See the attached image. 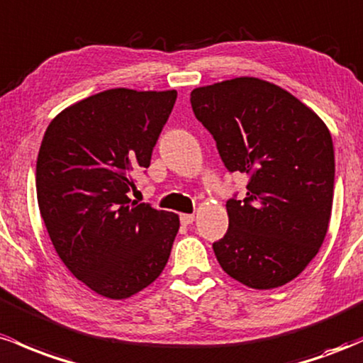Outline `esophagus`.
I'll return each instance as SVG.
<instances>
[{"label":"esophagus","mask_w":363,"mask_h":363,"mask_svg":"<svg viewBox=\"0 0 363 363\" xmlns=\"http://www.w3.org/2000/svg\"><path fill=\"white\" fill-rule=\"evenodd\" d=\"M194 219H195V216H194V214H182V216H180V223H182L183 226L192 225Z\"/></svg>","instance_id":"1"}]
</instances>
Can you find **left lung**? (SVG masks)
Masks as SVG:
<instances>
[{"label":"left lung","instance_id":"1","mask_svg":"<svg viewBox=\"0 0 363 363\" xmlns=\"http://www.w3.org/2000/svg\"><path fill=\"white\" fill-rule=\"evenodd\" d=\"M194 115L247 194L228 199L226 235L213 243L223 271L255 288L290 283L328 233L335 149L324 121L278 85L252 77L194 89Z\"/></svg>","mask_w":363,"mask_h":363}]
</instances>
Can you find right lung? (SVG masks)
<instances>
[{"label": "right lung", "instance_id": "right-lung-1", "mask_svg": "<svg viewBox=\"0 0 363 363\" xmlns=\"http://www.w3.org/2000/svg\"><path fill=\"white\" fill-rule=\"evenodd\" d=\"M177 91H104L61 111L40 144L35 189L60 259L106 298L149 286L164 269L180 219L130 201L149 168ZM145 173V171H144Z\"/></svg>", "mask_w": 363, "mask_h": 363}]
</instances>
